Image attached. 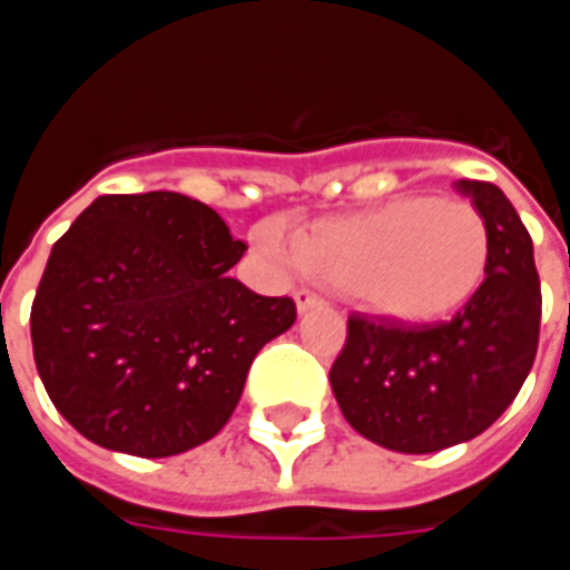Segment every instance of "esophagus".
<instances>
[{
    "mask_svg": "<svg viewBox=\"0 0 570 570\" xmlns=\"http://www.w3.org/2000/svg\"><path fill=\"white\" fill-rule=\"evenodd\" d=\"M293 298H296L298 314H308L311 308H321V305H323L321 298L314 296L311 289H296V293H293Z\"/></svg>",
    "mask_w": 570,
    "mask_h": 570,
    "instance_id": "obj_1",
    "label": "esophagus"
}]
</instances>
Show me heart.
I'll return each instance as SVG.
<instances>
[{
	"label": "heart",
	"instance_id": "b5f03b06",
	"mask_svg": "<svg viewBox=\"0 0 570 570\" xmlns=\"http://www.w3.org/2000/svg\"><path fill=\"white\" fill-rule=\"evenodd\" d=\"M259 247L342 289L357 308L394 323H436L476 296L489 274L491 235L464 198L396 195L370 210L326 216L289 235L265 232Z\"/></svg>",
	"mask_w": 570,
	"mask_h": 570
}]
</instances>
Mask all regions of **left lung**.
<instances>
[{
    "mask_svg": "<svg viewBox=\"0 0 570 570\" xmlns=\"http://www.w3.org/2000/svg\"><path fill=\"white\" fill-rule=\"evenodd\" d=\"M491 235L489 274L452 321L396 326L354 314L330 370L338 409L391 452L430 454L479 436L525 384L540 335V277L525 225L501 188L458 179Z\"/></svg>",
    "mask_w": 570,
    "mask_h": 570,
    "instance_id": "8db88e82",
    "label": "left lung"
}]
</instances>
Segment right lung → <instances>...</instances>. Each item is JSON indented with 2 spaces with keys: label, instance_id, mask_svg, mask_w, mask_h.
Segmentation results:
<instances>
[{
  "label": "right lung",
  "instance_id": "1",
  "mask_svg": "<svg viewBox=\"0 0 570 570\" xmlns=\"http://www.w3.org/2000/svg\"><path fill=\"white\" fill-rule=\"evenodd\" d=\"M247 244L176 191L104 195L55 244L30 314L32 357L85 440L170 458L213 440L249 363L296 323L293 298L228 277Z\"/></svg>",
  "mask_w": 570,
  "mask_h": 570
}]
</instances>
